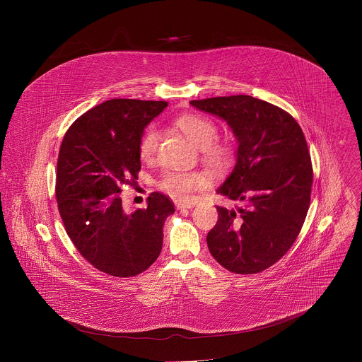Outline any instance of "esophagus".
<instances>
[{
	"mask_svg": "<svg viewBox=\"0 0 362 362\" xmlns=\"http://www.w3.org/2000/svg\"><path fill=\"white\" fill-rule=\"evenodd\" d=\"M175 206L176 209H189V207H194L195 205L192 202H185V201H176L175 202Z\"/></svg>",
	"mask_w": 362,
	"mask_h": 362,
	"instance_id": "esophagus-1",
	"label": "esophagus"
}]
</instances>
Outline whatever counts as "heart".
<instances>
[{
    "instance_id": "obj_1",
    "label": "heart",
    "mask_w": 362,
    "mask_h": 362,
    "mask_svg": "<svg viewBox=\"0 0 362 362\" xmlns=\"http://www.w3.org/2000/svg\"><path fill=\"white\" fill-rule=\"evenodd\" d=\"M175 124L186 137L197 146L202 148L204 155L213 163H224L230 156V146L228 142L217 139V123L199 114H186L179 117ZM160 133L153 124H149L138 139V153L144 161L153 158L157 152ZM205 185V176L198 171H167L160 180V187L173 198L185 199L195 189Z\"/></svg>"
}]
</instances>
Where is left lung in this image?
<instances>
[{
	"instance_id": "obj_1",
	"label": "left lung",
	"mask_w": 362,
	"mask_h": 362,
	"mask_svg": "<svg viewBox=\"0 0 362 362\" xmlns=\"http://www.w3.org/2000/svg\"><path fill=\"white\" fill-rule=\"evenodd\" d=\"M189 104L228 122L239 141L236 165L217 189L239 206H217L209 251L232 273H260L289 251L305 221L313 182L307 139L289 112L248 95Z\"/></svg>"
}]
</instances>
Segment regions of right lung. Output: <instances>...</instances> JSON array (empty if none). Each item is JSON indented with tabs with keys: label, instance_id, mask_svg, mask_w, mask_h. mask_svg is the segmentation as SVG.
Returning <instances> with one entry per match:
<instances>
[{
	"label": "right lung",
	"instance_id": "add662e5",
	"mask_svg": "<svg viewBox=\"0 0 362 362\" xmlns=\"http://www.w3.org/2000/svg\"><path fill=\"white\" fill-rule=\"evenodd\" d=\"M167 105L111 99L77 118L62 139L55 183L62 223L81 257L108 276H137L161 252L173 201L156 191L148 207L126 213L121 191L138 179L144 129Z\"/></svg>",
	"mask_w": 362,
	"mask_h": 362
}]
</instances>
